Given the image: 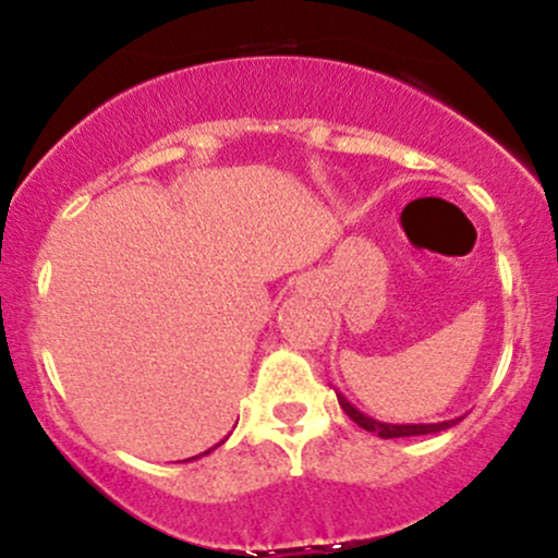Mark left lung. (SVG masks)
<instances>
[{
    "mask_svg": "<svg viewBox=\"0 0 558 558\" xmlns=\"http://www.w3.org/2000/svg\"><path fill=\"white\" fill-rule=\"evenodd\" d=\"M338 403H341L343 412L349 414V417L354 420L356 425L364 427V430H369V433H377V435H380V438H407V435H430V433L448 430V427H453L459 422V420H446V422H435V425H388V422H377L373 417H367V414H362L360 409L351 407V403L345 401L341 393H338Z\"/></svg>",
    "mask_w": 558,
    "mask_h": 558,
    "instance_id": "left-lung-1",
    "label": "left lung"
}]
</instances>
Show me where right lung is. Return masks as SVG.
<instances>
[{
  "label": "right lung",
  "instance_id": "right-lung-1",
  "mask_svg": "<svg viewBox=\"0 0 558 558\" xmlns=\"http://www.w3.org/2000/svg\"><path fill=\"white\" fill-rule=\"evenodd\" d=\"M204 453H209V451H204ZM194 459H196V457H194Z\"/></svg>",
  "mask_w": 558,
  "mask_h": 558
}]
</instances>
